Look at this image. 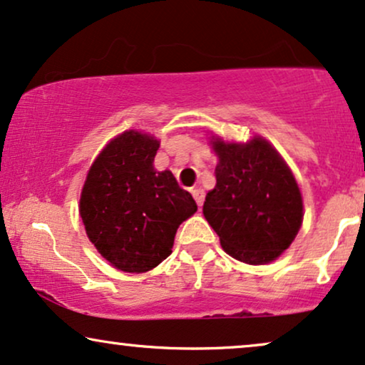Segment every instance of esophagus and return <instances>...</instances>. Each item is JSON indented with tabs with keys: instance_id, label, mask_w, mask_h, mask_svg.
<instances>
[{
	"instance_id": "obj_1",
	"label": "esophagus",
	"mask_w": 365,
	"mask_h": 365,
	"mask_svg": "<svg viewBox=\"0 0 365 365\" xmlns=\"http://www.w3.org/2000/svg\"><path fill=\"white\" fill-rule=\"evenodd\" d=\"M191 194L194 196V200H196L197 206H202V202H205V191H202L201 187H194L191 189Z\"/></svg>"
}]
</instances>
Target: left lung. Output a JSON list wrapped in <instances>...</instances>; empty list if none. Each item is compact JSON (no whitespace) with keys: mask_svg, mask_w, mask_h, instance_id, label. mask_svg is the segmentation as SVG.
<instances>
[{"mask_svg":"<svg viewBox=\"0 0 365 365\" xmlns=\"http://www.w3.org/2000/svg\"><path fill=\"white\" fill-rule=\"evenodd\" d=\"M216 186L202 215L230 257L264 264L285 252L304 221L300 189L285 160L263 137L246 144L212 137Z\"/></svg>","mask_w":365,"mask_h":365,"instance_id":"left-lung-1","label":"left lung"}]
</instances>
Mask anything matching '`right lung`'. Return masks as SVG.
I'll return each instance as SVG.
<instances>
[{
	"mask_svg": "<svg viewBox=\"0 0 365 365\" xmlns=\"http://www.w3.org/2000/svg\"><path fill=\"white\" fill-rule=\"evenodd\" d=\"M159 140L125 130L93 160L80 196L88 240L113 268L144 273L173 253L179 225L197 211L171 171H155Z\"/></svg>",
	"mask_w": 365,
	"mask_h": 365,
	"instance_id": "right-lung-1",
	"label": "right lung"
}]
</instances>
